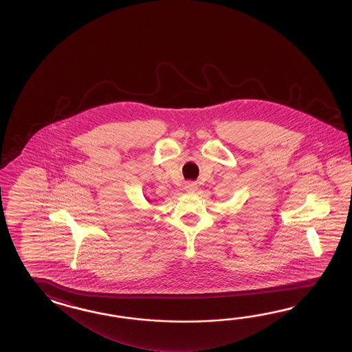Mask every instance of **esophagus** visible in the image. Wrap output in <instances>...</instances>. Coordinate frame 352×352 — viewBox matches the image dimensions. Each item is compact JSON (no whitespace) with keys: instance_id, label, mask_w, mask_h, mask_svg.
I'll use <instances>...</instances> for the list:
<instances>
[{"instance_id":"esophagus-1","label":"esophagus","mask_w":352,"mask_h":352,"mask_svg":"<svg viewBox=\"0 0 352 352\" xmlns=\"http://www.w3.org/2000/svg\"><path fill=\"white\" fill-rule=\"evenodd\" d=\"M196 190H197V184L196 182H186V185H185V191L186 192L194 194Z\"/></svg>"}]
</instances>
